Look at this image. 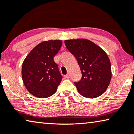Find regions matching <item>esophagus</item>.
Returning a JSON list of instances; mask_svg holds the SVG:
<instances>
[{"label":"esophagus","instance_id":"obj_1","mask_svg":"<svg viewBox=\"0 0 134 134\" xmlns=\"http://www.w3.org/2000/svg\"><path fill=\"white\" fill-rule=\"evenodd\" d=\"M65 78H66V79H69V78H70V74H69V73L65 75Z\"/></svg>","mask_w":134,"mask_h":134}]
</instances>
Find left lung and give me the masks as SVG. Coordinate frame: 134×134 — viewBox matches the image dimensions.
<instances>
[{
	"label": "left lung",
	"instance_id": "8db88e82",
	"mask_svg": "<svg viewBox=\"0 0 134 134\" xmlns=\"http://www.w3.org/2000/svg\"><path fill=\"white\" fill-rule=\"evenodd\" d=\"M68 51L75 57L82 74L75 82L79 94L94 98L103 94L112 77L111 65L107 54L99 46L85 38L65 40Z\"/></svg>",
	"mask_w": 134,
	"mask_h": 134
}]
</instances>
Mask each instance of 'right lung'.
Here are the masks:
<instances>
[{
  "label": "right lung",
  "instance_id": "right-lung-1",
  "mask_svg": "<svg viewBox=\"0 0 134 134\" xmlns=\"http://www.w3.org/2000/svg\"><path fill=\"white\" fill-rule=\"evenodd\" d=\"M62 44L60 40L43 41L35 46L25 59L22 68V80L32 96L46 98L57 91L62 76L54 57Z\"/></svg>",
  "mask_w": 134,
  "mask_h": 134
}]
</instances>
